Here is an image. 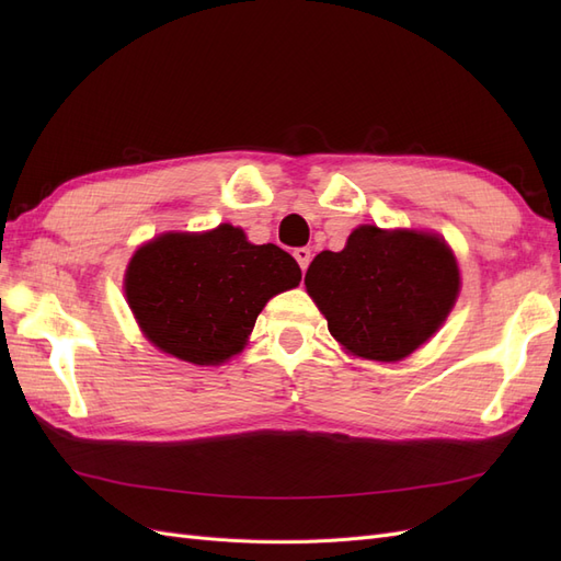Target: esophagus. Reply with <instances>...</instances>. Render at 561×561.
I'll return each instance as SVG.
<instances>
[{
	"instance_id": "esophagus-1",
	"label": "esophagus",
	"mask_w": 561,
	"mask_h": 561,
	"mask_svg": "<svg viewBox=\"0 0 561 561\" xmlns=\"http://www.w3.org/2000/svg\"><path fill=\"white\" fill-rule=\"evenodd\" d=\"M293 254H295V260L299 262L301 271H307V268H309V262H311V250H309V248H297Z\"/></svg>"
}]
</instances>
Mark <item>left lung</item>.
I'll list each match as a JSON object with an SVG mask.
<instances>
[{
	"mask_svg": "<svg viewBox=\"0 0 561 561\" xmlns=\"http://www.w3.org/2000/svg\"><path fill=\"white\" fill-rule=\"evenodd\" d=\"M304 283L348 353L396 363L443 328L461 276L443 236L363 225L342 252L316 254Z\"/></svg>",
	"mask_w": 561,
	"mask_h": 561,
	"instance_id": "8db88e82",
	"label": "left lung"
}]
</instances>
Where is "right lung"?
Listing matches in <instances>:
<instances>
[{"label":"right lung","mask_w":561,"mask_h":561,"mask_svg":"<svg viewBox=\"0 0 561 561\" xmlns=\"http://www.w3.org/2000/svg\"><path fill=\"white\" fill-rule=\"evenodd\" d=\"M299 280L293 254L219 225L145 243L128 262L124 287L142 334L159 351L192 365H219L243 351L266 301Z\"/></svg>","instance_id":"right-lung-1"}]
</instances>
